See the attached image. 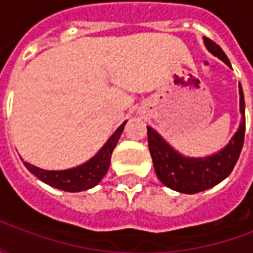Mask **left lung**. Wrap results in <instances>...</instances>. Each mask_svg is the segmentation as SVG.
Listing matches in <instances>:
<instances>
[{
    "mask_svg": "<svg viewBox=\"0 0 253 253\" xmlns=\"http://www.w3.org/2000/svg\"><path fill=\"white\" fill-rule=\"evenodd\" d=\"M203 42L209 51L223 61L229 67H232L226 54L217 43L209 38H203ZM239 92L240 112L243 115L239 130L222 150L212 156L199 159L186 157L177 153L169 143L165 142L164 138L156 130L148 127L149 150L152 154L156 175L163 184L177 192L196 194L217 186L218 183L230 175L244 145L245 103L241 85L239 86Z\"/></svg>",
    "mask_w": 253,
    "mask_h": 253,
    "instance_id": "8db88e82",
    "label": "left lung"
}]
</instances>
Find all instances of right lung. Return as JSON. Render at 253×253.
Instances as JSON below:
<instances>
[{"instance_id": "add662e5", "label": "right lung", "mask_w": 253, "mask_h": 253, "mask_svg": "<svg viewBox=\"0 0 253 253\" xmlns=\"http://www.w3.org/2000/svg\"><path fill=\"white\" fill-rule=\"evenodd\" d=\"M125 125L126 122H123L121 126L116 128V131L111 135L110 139L100 149L97 154L93 156L89 161L84 163L83 165H78L72 169L46 170L41 169L35 165L24 163L25 168L30 170L32 175H35L39 180L48 186L55 187L58 190L67 191V192H80V191L89 190L96 186L107 173L111 164V154L121 138Z\"/></svg>"}]
</instances>
